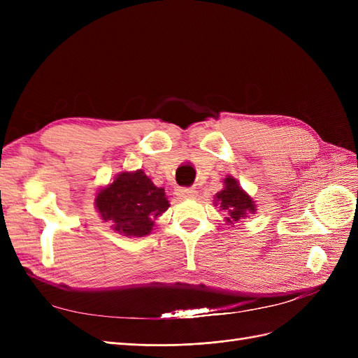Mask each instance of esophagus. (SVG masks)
Returning <instances> with one entry per match:
<instances>
[{
  "instance_id": "obj_1",
  "label": "esophagus",
  "mask_w": 358,
  "mask_h": 358,
  "mask_svg": "<svg viewBox=\"0 0 358 358\" xmlns=\"http://www.w3.org/2000/svg\"><path fill=\"white\" fill-rule=\"evenodd\" d=\"M176 196L180 199H194L197 196V191L192 188H179L176 189Z\"/></svg>"
}]
</instances>
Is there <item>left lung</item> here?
<instances>
[{
    "instance_id": "1",
    "label": "left lung",
    "mask_w": 358,
    "mask_h": 358,
    "mask_svg": "<svg viewBox=\"0 0 358 358\" xmlns=\"http://www.w3.org/2000/svg\"><path fill=\"white\" fill-rule=\"evenodd\" d=\"M213 204L220 206L225 212V224L234 227L239 221L248 218L251 213H257V204L254 199L241 187L236 178L227 176L224 179V188L215 194Z\"/></svg>"
}]
</instances>
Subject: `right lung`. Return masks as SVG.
Returning a JSON list of instances; mask_svg holds the SVG:
<instances>
[{"mask_svg":"<svg viewBox=\"0 0 358 358\" xmlns=\"http://www.w3.org/2000/svg\"><path fill=\"white\" fill-rule=\"evenodd\" d=\"M94 204L103 222L127 237L148 236L155 220L170 208L164 188L155 187L143 170L119 173L99 189Z\"/></svg>","mask_w":358,"mask_h":358,"instance_id":"1","label":"right lung"}]
</instances>
